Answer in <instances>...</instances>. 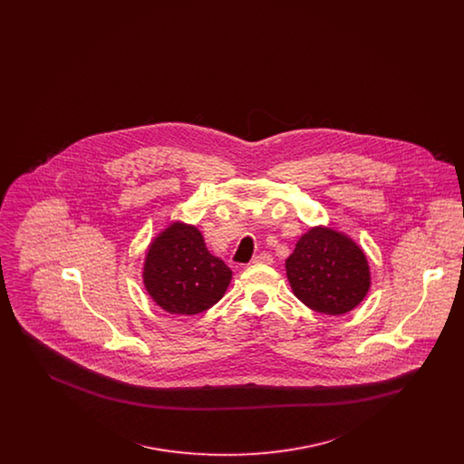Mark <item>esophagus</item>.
Masks as SVG:
<instances>
[{
  "instance_id": "34e87169",
  "label": "esophagus",
  "mask_w": 464,
  "mask_h": 464,
  "mask_svg": "<svg viewBox=\"0 0 464 464\" xmlns=\"http://www.w3.org/2000/svg\"><path fill=\"white\" fill-rule=\"evenodd\" d=\"M252 263H254V265H271V263H273V257H271V254H266V252H263V254L256 256Z\"/></svg>"
}]
</instances>
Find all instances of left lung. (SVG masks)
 I'll list each match as a JSON object with an SVG mask.
<instances>
[{"label":"left lung","mask_w":464,"mask_h":464,"mask_svg":"<svg viewBox=\"0 0 464 464\" xmlns=\"http://www.w3.org/2000/svg\"><path fill=\"white\" fill-rule=\"evenodd\" d=\"M295 297L325 314H344L356 308L371 287L363 250L343 233L311 227L285 261Z\"/></svg>","instance_id":"1"}]
</instances>
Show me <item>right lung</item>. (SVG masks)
<instances>
[{
  "label": "right lung",
  "instance_id": "obj_1",
  "mask_svg": "<svg viewBox=\"0 0 464 464\" xmlns=\"http://www.w3.org/2000/svg\"><path fill=\"white\" fill-rule=\"evenodd\" d=\"M142 278L160 308L197 314L221 301L231 269L207 250L195 226L174 222L150 245Z\"/></svg>",
  "mask_w": 464,
  "mask_h": 464
}]
</instances>
